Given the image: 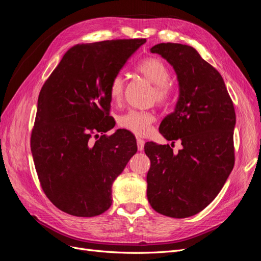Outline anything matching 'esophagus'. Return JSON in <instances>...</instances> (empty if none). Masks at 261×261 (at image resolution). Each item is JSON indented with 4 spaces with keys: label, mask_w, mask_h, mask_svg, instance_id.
Masks as SVG:
<instances>
[{
    "label": "esophagus",
    "mask_w": 261,
    "mask_h": 261,
    "mask_svg": "<svg viewBox=\"0 0 261 261\" xmlns=\"http://www.w3.org/2000/svg\"><path fill=\"white\" fill-rule=\"evenodd\" d=\"M144 147H145V141L141 138H138L137 139V148H138L139 151H143Z\"/></svg>",
    "instance_id": "34e87169"
}]
</instances>
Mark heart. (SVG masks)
<instances>
[{"label": "heart", "mask_w": 261, "mask_h": 261, "mask_svg": "<svg viewBox=\"0 0 261 261\" xmlns=\"http://www.w3.org/2000/svg\"><path fill=\"white\" fill-rule=\"evenodd\" d=\"M138 73L143 75L147 81L155 86V99L160 103H164L170 98L171 88L170 70L164 62L156 58H148L138 63ZM124 93V78L122 75H115L109 86V94L113 102H120ZM153 114L138 110H129L118 118L121 127L132 132L137 136H145L154 122Z\"/></svg>", "instance_id": "b5f03b06"}]
</instances>
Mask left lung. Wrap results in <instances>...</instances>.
Listing matches in <instances>:
<instances>
[{
	"label": "left lung",
	"mask_w": 261,
	"mask_h": 261,
	"mask_svg": "<svg viewBox=\"0 0 261 261\" xmlns=\"http://www.w3.org/2000/svg\"><path fill=\"white\" fill-rule=\"evenodd\" d=\"M150 52L167 60L177 76L176 106L159 132L183 148L173 153L169 145H145L148 201L161 215L188 218L216 198L233 170V102L222 76L193 46L159 43Z\"/></svg>",
	"instance_id": "1"
}]
</instances>
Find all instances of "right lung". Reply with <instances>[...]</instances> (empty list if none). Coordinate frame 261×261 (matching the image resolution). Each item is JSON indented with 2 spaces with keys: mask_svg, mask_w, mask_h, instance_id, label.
Listing matches in <instances>:
<instances>
[{
  "mask_svg": "<svg viewBox=\"0 0 261 261\" xmlns=\"http://www.w3.org/2000/svg\"><path fill=\"white\" fill-rule=\"evenodd\" d=\"M146 39L76 44L46 80L38 98L30 147L44 194L75 217H94L112 204V184L137 152L133 134L109 116V86ZM102 134V133H101Z\"/></svg>",
  "mask_w": 261,
  "mask_h": 261,
  "instance_id": "obj_1",
  "label": "right lung"
}]
</instances>
